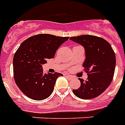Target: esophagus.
<instances>
[{
    "label": "esophagus",
    "instance_id": "obj_1",
    "mask_svg": "<svg viewBox=\"0 0 125 125\" xmlns=\"http://www.w3.org/2000/svg\"><path fill=\"white\" fill-rule=\"evenodd\" d=\"M66 77H67V78L68 79H69V80H71V79H73V77L71 76V75H66Z\"/></svg>",
    "mask_w": 125,
    "mask_h": 125
}]
</instances>
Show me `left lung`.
<instances>
[{"instance_id": "8db88e82", "label": "left lung", "mask_w": 125, "mask_h": 125, "mask_svg": "<svg viewBox=\"0 0 125 125\" xmlns=\"http://www.w3.org/2000/svg\"><path fill=\"white\" fill-rule=\"evenodd\" d=\"M70 40L84 48L85 59L83 67L88 73L87 81L79 78L81 86L77 89H73V92L84 100L96 98L112 81L116 66L115 52L106 40L97 36L81 35L71 37Z\"/></svg>"}]
</instances>
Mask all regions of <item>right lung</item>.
<instances>
[{"label":"right lung","mask_w":125,"mask_h":125,"mask_svg":"<svg viewBox=\"0 0 125 125\" xmlns=\"http://www.w3.org/2000/svg\"><path fill=\"white\" fill-rule=\"evenodd\" d=\"M69 37L38 34L25 40L13 57L14 79L25 95L34 100H42L52 93L56 81L62 74L44 73L42 65L54 58L58 48Z\"/></svg>","instance_id":"right-lung-1"}]
</instances>
